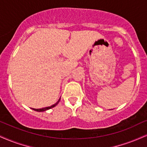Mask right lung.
<instances>
[{
	"label": "right lung",
	"mask_w": 147,
	"mask_h": 147,
	"mask_svg": "<svg viewBox=\"0 0 147 147\" xmlns=\"http://www.w3.org/2000/svg\"><path fill=\"white\" fill-rule=\"evenodd\" d=\"M60 99H61V98H60V99H59V101H58L56 103V104H53V105H52V106H49V107H46V108H40V109H35V108H32V109L33 110H35V111H37V112H43V111H46V110H49V109H50V108H54V106H57V105L58 104V103H59V101H60Z\"/></svg>",
	"instance_id": "obj_1"
}]
</instances>
